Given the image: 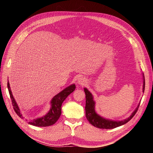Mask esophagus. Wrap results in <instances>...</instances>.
Instances as JSON below:
<instances>
[{"mask_svg":"<svg viewBox=\"0 0 153 153\" xmlns=\"http://www.w3.org/2000/svg\"><path fill=\"white\" fill-rule=\"evenodd\" d=\"M87 83V80L85 78H84L83 77H79L77 79V83L79 85H85Z\"/></svg>","mask_w":153,"mask_h":153,"instance_id":"1","label":"esophagus"}]
</instances>
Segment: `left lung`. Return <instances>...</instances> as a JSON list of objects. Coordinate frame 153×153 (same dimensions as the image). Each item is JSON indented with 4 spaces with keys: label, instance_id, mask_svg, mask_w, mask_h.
I'll return each mask as SVG.
<instances>
[{
    "label": "left lung",
    "instance_id": "left-lung-1",
    "mask_svg": "<svg viewBox=\"0 0 153 153\" xmlns=\"http://www.w3.org/2000/svg\"><path fill=\"white\" fill-rule=\"evenodd\" d=\"M143 75V93H144L145 91V76L144 74ZM84 91L85 93V99H86V104H85V116L87 120L91 124L96 128L100 129H113L117 128V127L121 126L125 124L127 122H128L134 116L135 113L137 112L138 108L139 106V104L136 107L134 111L131 113V114L129 116L128 118L123 119V120H113L111 119L105 118L104 117L99 115V114L95 111V101L94 100L93 96L89 91L87 88H84ZM141 102V101H140Z\"/></svg>",
    "mask_w": 153,
    "mask_h": 153
}]
</instances>
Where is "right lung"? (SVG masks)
Returning a JSON list of instances; mask_svg holds the SVG:
<instances>
[{"label":"right lung","mask_w":153,"mask_h":153,"mask_svg":"<svg viewBox=\"0 0 153 153\" xmlns=\"http://www.w3.org/2000/svg\"><path fill=\"white\" fill-rule=\"evenodd\" d=\"M7 86L14 111L21 118L24 119V117L22 116L18 104L16 102L15 99L12 95L8 81ZM75 89H76V85L74 83L71 84V85L68 86L59 93H58L57 95L53 97V98L51 100V108L49 111L43 116L30 120V121H28L29 124L38 127H47L53 125L59 119L61 115L62 104L64 102V100L66 99V97L72 93Z\"/></svg>","instance_id":"1"}]
</instances>
